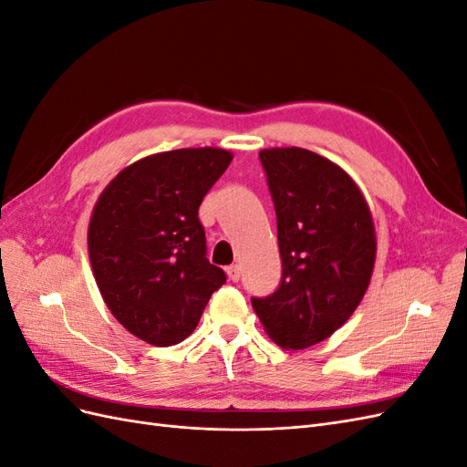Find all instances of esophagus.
<instances>
[{
  "instance_id": "esophagus-1",
  "label": "esophagus",
  "mask_w": 467,
  "mask_h": 467,
  "mask_svg": "<svg viewBox=\"0 0 467 467\" xmlns=\"http://www.w3.org/2000/svg\"><path fill=\"white\" fill-rule=\"evenodd\" d=\"M225 273H228V278L232 282H237L239 280V266L237 265H230L228 268H225Z\"/></svg>"
}]
</instances>
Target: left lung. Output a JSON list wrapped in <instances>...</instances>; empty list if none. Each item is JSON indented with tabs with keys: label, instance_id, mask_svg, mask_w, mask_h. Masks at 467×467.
Masks as SVG:
<instances>
[{
	"label": "left lung",
	"instance_id": "obj_1",
	"mask_svg": "<svg viewBox=\"0 0 467 467\" xmlns=\"http://www.w3.org/2000/svg\"><path fill=\"white\" fill-rule=\"evenodd\" d=\"M259 160L276 210L282 278L251 304L278 347L300 350L331 337L368 290L374 222L357 182L327 158L271 148Z\"/></svg>",
	"mask_w": 467,
	"mask_h": 467
}]
</instances>
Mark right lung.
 Returning a JSON list of instances; mask_svg holds the SVG:
<instances>
[{
    "label": "right lung",
    "mask_w": 467,
    "mask_h": 467,
    "mask_svg": "<svg viewBox=\"0 0 467 467\" xmlns=\"http://www.w3.org/2000/svg\"><path fill=\"white\" fill-rule=\"evenodd\" d=\"M234 155L220 148L153 153L112 179L93 208L88 245L110 314L153 347L194 331L225 273L206 259L199 206Z\"/></svg>",
    "instance_id": "obj_1"
}]
</instances>
